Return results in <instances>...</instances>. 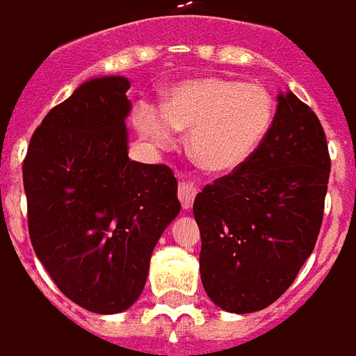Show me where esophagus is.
I'll list each match as a JSON object with an SVG mask.
<instances>
[{"mask_svg": "<svg viewBox=\"0 0 356 356\" xmlns=\"http://www.w3.org/2000/svg\"><path fill=\"white\" fill-rule=\"evenodd\" d=\"M196 196V187L189 181H180V186H178V198H180L181 206L184 209H189L193 206V202H195Z\"/></svg>", "mask_w": 356, "mask_h": 356, "instance_id": "esophagus-1", "label": "esophagus"}]
</instances>
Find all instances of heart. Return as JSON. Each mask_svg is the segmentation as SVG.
Masks as SVG:
<instances>
[{
  "label": "heart",
  "mask_w": 356,
  "mask_h": 356,
  "mask_svg": "<svg viewBox=\"0 0 356 356\" xmlns=\"http://www.w3.org/2000/svg\"><path fill=\"white\" fill-rule=\"evenodd\" d=\"M274 118L272 93L261 84L200 76L170 88L165 108L143 102L136 127L160 150L172 149L178 130H186L189 154L202 169L232 175L257 154Z\"/></svg>",
  "instance_id": "b5f03b06"
}]
</instances>
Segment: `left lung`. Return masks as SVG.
Here are the masks:
<instances>
[{"mask_svg":"<svg viewBox=\"0 0 356 356\" xmlns=\"http://www.w3.org/2000/svg\"><path fill=\"white\" fill-rule=\"evenodd\" d=\"M329 172L320 119L291 90L280 92L257 154L204 187L193 204L202 285L215 305L248 314L292 285L316 244Z\"/></svg>","mask_w":356,"mask_h":356,"instance_id":"left-lung-1","label":"left lung"}]
</instances>
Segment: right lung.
Listing matches in <instances>:
<instances>
[{"mask_svg":"<svg viewBox=\"0 0 356 356\" xmlns=\"http://www.w3.org/2000/svg\"><path fill=\"white\" fill-rule=\"evenodd\" d=\"M129 88L121 75L82 82L45 115L24 161L36 257L62 294L95 314L134 305L181 207L169 167L129 158Z\"/></svg>","mask_w":356,"mask_h":356,"instance_id":"right-lung-1","label":"right lung"}]
</instances>
